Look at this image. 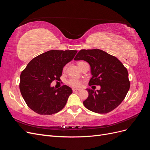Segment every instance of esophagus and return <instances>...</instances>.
<instances>
[{"mask_svg":"<svg viewBox=\"0 0 150 150\" xmlns=\"http://www.w3.org/2000/svg\"><path fill=\"white\" fill-rule=\"evenodd\" d=\"M80 89H76V88H72V91H73L74 93L75 92H78L79 91Z\"/></svg>","mask_w":150,"mask_h":150,"instance_id":"34e87169","label":"esophagus"}]
</instances>
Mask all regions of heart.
Wrapping results in <instances>:
<instances>
[{
    "mask_svg": "<svg viewBox=\"0 0 150 150\" xmlns=\"http://www.w3.org/2000/svg\"><path fill=\"white\" fill-rule=\"evenodd\" d=\"M79 62H78V63H79ZM66 69V67H64V69ZM67 84L72 86V87L76 88V87H79V86H81V81L78 79L72 78L67 81Z\"/></svg>",
    "mask_w": 150,
    "mask_h": 150,
    "instance_id": "1",
    "label": "heart"
}]
</instances>
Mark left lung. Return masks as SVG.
I'll use <instances>...</instances> for the list:
<instances>
[{"instance_id":"obj_1","label":"left lung","mask_w":150,"mask_h":150,"mask_svg":"<svg viewBox=\"0 0 150 150\" xmlns=\"http://www.w3.org/2000/svg\"><path fill=\"white\" fill-rule=\"evenodd\" d=\"M74 60L88 62L92 75L89 85L101 86V89L96 91L86 89L89 96L83 101L84 106L101 114L118 106L130 87L128 71L118 59L102 50L93 49L81 50Z\"/></svg>"}]
</instances>
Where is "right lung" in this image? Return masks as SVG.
Listing matches in <instances>:
<instances>
[{
  "mask_svg": "<svg viewBox=\"0 0 150 150\" xmlns=\"http://www.w3.org/2000/svg\"><path fill=\"white\" fill-rule=\"evenodd\" d=\"M77 51L51 50L32 59L22 71L19 88L27 105L42 115H51L61 111L72 93L66 85L59 89L51 83L59 79L63 67L74 57Z\"/></svg>",
  "mask_w": 150,
  "mask_h": 150,
  "instance_id": "obj_1",
  "label": "right lung"
}]
</instances>
